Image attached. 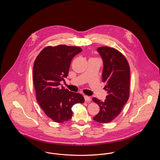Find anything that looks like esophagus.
<instances>
[{
  "label": "esophagus",
  "instance_id": "obj_1",
  "mask_svg": "<svg viewBox=\"0 0 160 160\" xmlns=\"http://www.w3.org/2000/svg\"><path fill=\"white\" fill-rule=\"evenodd\" d=\"M84 100L86 102H90L91 101V98L88 96H86V95H84Z\"/></svg>",
  "mask_w": 160,
  "mask_h": 160
}]
</instances>
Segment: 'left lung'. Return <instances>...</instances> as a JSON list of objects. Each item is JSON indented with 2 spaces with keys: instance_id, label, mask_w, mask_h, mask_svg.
<instances>
[{
  "instance_id": "left-lung-1",
  "label": "left lung",
  "mask_w": 160,
  "mask_h": 160,
  "mask_svg": "<svg viewBox=\"0 0 160 160\" xmlns=\"http://www.w3.org/2000/svg\"><path fill=\"white\" fill-rule=\"evenodd\" d=\"M97 51L103 60L102 80L106 83L104 89L108 95L104 102L92 98L100 108L99 113L93 119L96 122L106 123L120 114L129 98L130 68L123 54L114 48L100 47Z\"/></svg>"
}]
</instances>
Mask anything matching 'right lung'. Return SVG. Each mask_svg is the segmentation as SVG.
Here are the masks:
<instances>
[{"label":"right lung","mask_w":160,"mask_h":160,"mask_svg":"<svg viewBox=\"0 0 160 160\" xmlns=\"http://www.w3.org/2000/svg\"><path fill=\"white\" fill-rule=\"evenodd\" d=\"M82 51L79 47L48 46L38 54L33 67V80L39 105L54 122L69 121L72 107L83 103V96L61 87L68 74L72 58Z\"/></svg>","instance_id":"right-lung-1"}]
</instances>
